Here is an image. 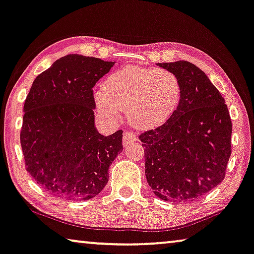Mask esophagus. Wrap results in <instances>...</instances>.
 Listing matches in <instances>:
<instances>
[{
	"mask_svg": "<svg viewBox=\"0 0 254 254\" xmlns=\"http://www.w3.org/2000/svg\"><path fill=\"white\" fill-rule=\"evenodd\" d=\"M136 140V134L135 132H132L130 130H126L124 132V136H123V144L125 146H127L128 144L134 142Z\"/></svg>",
	"mask_w": 254,
	"mask_h": 254,
	"instance_id": "1",
	"label": "esophagus"
}]
</instances>
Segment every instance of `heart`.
<instances>
[{
    "mask_svg": "<svg viewBox=\"0 0 254 254\" xmlns=\"http://www.w3.org/2000/svg\"><path fill=\"white\" fill-rule=\"evenodd\" d=\"M179 99V80L169 70L125 67L105 78L95 102L97 110L109 118L126 109L132 126L151 128L174 114Z\"/></svg>",
    "mask_w": 254,
    "mask_h": 254,
    "instance_id": "1",
    "label": "heart"
}]
</instances>
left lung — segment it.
Wrapping results in <instances>:
<instances>
[{
    "mask_svg": "<svg viewBox=\"0 0 254 254\" xmlns=\"http://www.w3.org/2000/svg\"><path fill=\"white\" fill-rule=\"evenodd\" d=\"M159 65L178 78L181 100L165 124L138 136L146 181L163 201L192 202L224 181L232 154L231 116L224 97L196 65Z\"/></svg>",
    "mask_w": 254,
    "mask_h": 254,
    "instance_id": "1",
    "label": "left lung"
}]
</instances>
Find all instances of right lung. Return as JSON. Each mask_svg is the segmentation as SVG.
Wrapping results in <instances>:
<instances>
[{
  "label": "right lung",
  "mask_w": 254,
  "mask_h": 254,
  "mask_svg": "<svg viewBox=\"0 0 254 254\" xmlns=\"http://www.w3.org/2000/svg\"><path fill=\"white\" fill-rule=\"evenodd\" d=\"M115 62L68 54L35 78L23 105L26 170L50 194L89 200L107 185L123 151V130L103 136L94 124L93 87Z\"/></svg>",
  "instance_id": "add662e5"
}]
</instances>
